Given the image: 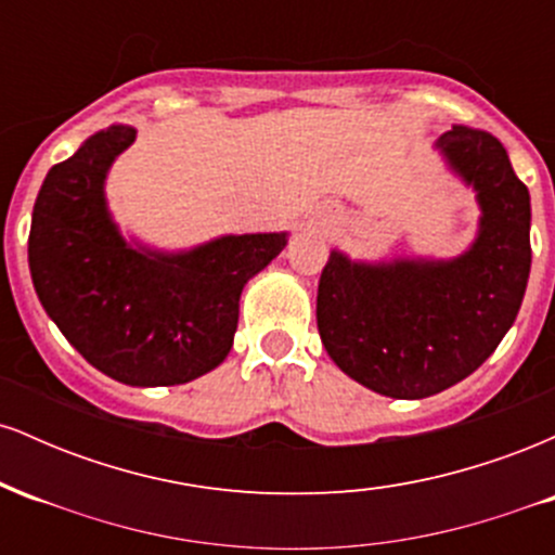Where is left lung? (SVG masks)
I'll return each instance as SVG.
<instances>
[{
    "label": "left lung",
    "mask_w": 555,
    "mask_h": 555,
    "mask_svg": "<svg viewBox=\"0 0 555 555\" xmlns=\"http://www.w3.org/2000/svg\"><path fill=\"white\" fill-rule=\"evenodd\" d=\"M475 193V240L451 258H349L331 250L318 331L341 373L380 397L425 399L460 384L517 321L530 279V190L499 138L454 125L433 143Z\"/></svg>",
    "instance_id": "8db88e82"
}]
</instances>
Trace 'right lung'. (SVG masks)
Segmentation results:
<instances>
[{"instance_id": "add662e5", "label": "right lung", "mask_w": 555, "mask_h": 555, "mask_svg": "<svg viewBox=\"0 0 555 555\" xmlns=\"http://www.w3.org/2000/svg\"><path fill=\"white\" fill-rule=\"evenodd\" d=\"M135 138V127L109 125L49 169L30 219V279L95 371L127 386L190 384L227 360L242 289L289 232L221 234L188 250L125 237L106 177Z\"/></svg>"}]
</instances>
